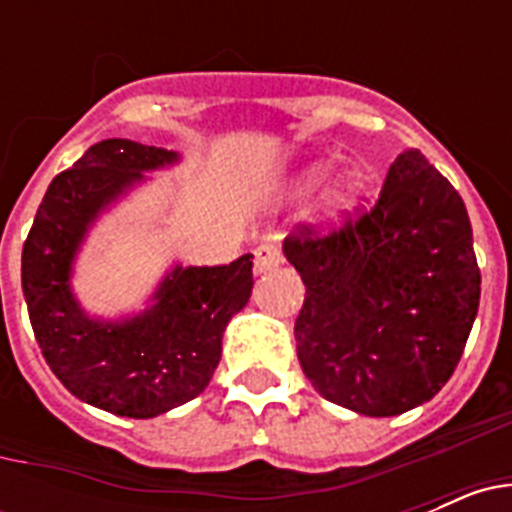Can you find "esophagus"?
<instances>
[{
	"label": "esophagus",
	"instance_id": "34e87169",
	"mask_svg": "<svg viewBox=\"0 0 512 512\" xmlns=\"http://www.w3.org/2000/svg\"><path fill=\"white\" fill-rule=\"evenodd\" d=\"M279 266V251L274 246H259L253 251V271L256 274H266V271L277 269Z\"/></svg>",
	"mask_w": 512,
	"mask_h": 512
}]
</instances>
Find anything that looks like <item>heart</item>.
<instances>
[{
    "label": "heart",
    "instance_id": "heart-1",
    "mask_svg": "<svg viewBox=\"0 0 512 512\" xmlns=\"http://www.w3.org/2000/svg\"><path fill=\"white\" fill-rule=\"evenodd\" d=\"M328 171L330 166L323 164V161L307 166V169L300 174V179H297V192H310V189L318 187L325 176H328ZM361 192H364V176L354 169L343 171L336 182L330 184L328 192H325L323 197L325 215H328L330 220H338V217H343L346 212H351Z\"/></svg>",
    "mask_w": 512,
    "mask_h": 512
}]
</instances>
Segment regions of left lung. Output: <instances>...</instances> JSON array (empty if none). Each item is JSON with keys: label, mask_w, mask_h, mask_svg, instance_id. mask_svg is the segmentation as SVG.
<instances>
[{"label": "left lung", "mask_w": 512, "mask_h": 512, "mask_svg": "<svg viewBox=\"0 0 512 512\" xmlns=\"http://www.w3.org/2000/svg\"><path fill=\"white\" fill-rule=\"evenodd\" d=\"M282 251L307 287L297 359L325 400L390 418L438 395L482 279L467 207L418 148L395 158L372 210L328 235L302 228Z\"/></svg>", "instance_id": "8db88e82"}]
</instances>
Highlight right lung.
<instances>
[{
    "instance_id": "obj_1",
    "label": "right lung",
    "mask_w": 512,
    "mask_h": 512,
    "mask_svg": "<svg viewBox=\"0 0 512 512\" xmlns=\"http://www.w3.org/2000/svg\"><path fill=\"white\" fill-rule=\"evenodd\" d=\"M179 153L110 138L61 171L22 246V295L51 372L81 402L122 418H156L210 384L223 333L253 289V256L228 266L166 271L148 307L117 320L92 318L71 277L81 243L102 212Z\"/></svg>"
}]
</instances>
